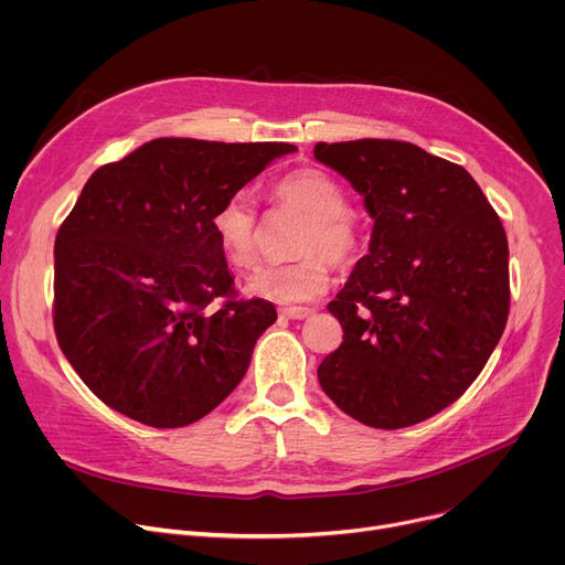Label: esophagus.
I'll list each match as a JSON object with an SVG mask.
<instances>
[{
    "label": "esophagus",
    "mask_w": 565,
    "mask_h": 565,
    "mask_svg": "<svg viewBox=\"0 0 565 565\" xmlns=\"http://www.w3.org/2000/svg\"><path fill=\"white\" fill-rule=\"evenodd\" d=\"M279 313L284 318H290V320H305L313 313V309H309V307H281Z\"/></svg>",
    "instance_id": "obj_1"
}]
</instances>
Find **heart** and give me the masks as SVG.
<instances>
[{
  "label": "heart",
  "instance_id": "1",
  "mask_svg": "<svg viewBox=\"0 0 565 565\" xmlns=\"http://www.w3.org/2000/svg\"><path fill=\"white\" fill-rule=\"evenodd\" d=\"M279 205L305 215L290 263L263 265L247 279L245 290L254 298L279 305L316 300L330 288V263L348 267L360 258L364 231L350 211L348 192L328 171L307 167L295 169L273 185ZM222 256L233 267H249L256 260L258 222L254 199L247 190L228 194L211 220Z\"/></svg>",
  "mask_w": 565,
  "mask_h": 565
}]
</instances>
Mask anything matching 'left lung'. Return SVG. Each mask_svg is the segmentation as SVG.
Returning a JSON list of instances; mask_svg holds the SVG:
<instances>
[{
	"label": "left lung",
	"mask_w": 565,
	"mask_h": 565,
	"mask_svg": "<svg viewBox=\"0 0 565 565\" xmlns=\"http://www.w3.org/2000/svg\"><path fill=\"white\" fill-rule=\"evenodd\" d=\"M364 196L369 254L328 305L343 343L318 380L373 428L426 422L479 377L509 320V243L460 167L396 139L313 146Z\"/></svg>",
	"instance_id": "left-lung-1"
}]
</instances>
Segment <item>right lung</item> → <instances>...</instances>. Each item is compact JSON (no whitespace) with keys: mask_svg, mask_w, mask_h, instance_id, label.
Here are the masks:
<instances>
[{"mask_svg":"<svg viewBox=\"0 0 565 565\" xmlns=\"http://www.w3.org/2000/svg\"><path fill=\"white\" fill-rule=\"evenodd\" d=\"M292 143L160 137L88 178L54 241V334L105 405L153 428L213 412L247 373L273 302L237 298L211 226Z\"/></svg>","mask_w":565,"mask_h":565,"instance_id":"add662e5","label":"right lung"}]
</instances>
